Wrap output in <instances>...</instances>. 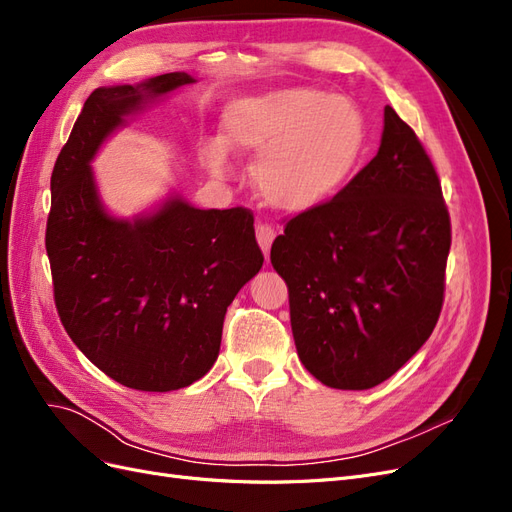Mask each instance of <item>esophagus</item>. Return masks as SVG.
Returning <instances> with one entry per match:
<instances>
[{
    "mask_svg": "<svg viewBox=\"0 0 512 512\" xmlns=\"http://www.w3.org/2000/svg\"><path fill=\"white\" fill-rule=\"evenodd\" d=\"M256 239H258V245L262 247V252H265V256H269L271 243L275 239V230L269 224H258L256 226Z\"/></svg>",
    "mask_w": 512,
    "mask_h": 512,
    "instance_id": "obj_1",
    "label": "esophagus"
}]
</instances>
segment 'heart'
<instances>
[{
    "label": "heart",
    "instance_id": "obj_1",
    "mask_svg": "<svg viewBox=\"0 0 512 512\" xmlns=\"http://www.w3.org/2000/svg\"><path fill=\"white\" fill-rule=\"evenodd\" d=\"M222 128L228 149L260 156L254 173L258 194L288 213L312 211L342 190L367 141L359 106L309 87L273 89L232 102ZM203 158L215 173L226 166L218 143L205 145Z\"/></svg>",
    "mask_w": 512,
    "mask_h": 512
}]
</instances>
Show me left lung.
<instances>
[{
  "mask_svg": "<svg viewBox=\"0 0 512 512\" xmlns=\"http://www.w3.org/2000/svg\"><path fill=\"white\" fill-rule=\"evenodd\" d=\"M451 218L425 147L391 106L376 158L271 247L299 359L322 384L365 391L421 348L442 312Z\"/></svg>",
  "mask_w": 512,
  "mask_h": 512,
  "instance_id": "8db88e82",
  "label": "left lung"
}]
</instances>
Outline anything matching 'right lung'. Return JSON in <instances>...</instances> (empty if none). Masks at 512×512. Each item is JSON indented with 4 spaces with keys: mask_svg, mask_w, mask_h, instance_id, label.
I'll return each instance as SVG.
<instances>
[{
    "mask_svg": "<svg viewBox=\"0 0 512 512\" xmlns=\"http://www.w3.org/2000/svg\"><path fill=\"white\" fill-rule=\"evenodd\" d=\"M168 72L85 100L51 175L46 254L61 324L108 378L166 393L218 359L226 309L262 267L250 209H196L179 196L134 222L108 215L89 162L123 117L181 85Z\"/></svg>",
    "mask_w": 512,
    "mask_h": 512,
    "instance_id": "obj_1",
    "label": "right lung"
}]
</instances>
